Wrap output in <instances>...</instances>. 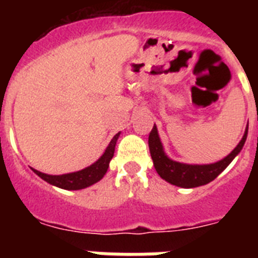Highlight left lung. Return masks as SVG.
<instances>
[{
	"label": "left lung",
	"instance_id": "1",
	"mask_svg": "<svg viewBox=\"0 0 258 258\" xmlns=\"http://www.w3.org/2000/svg\"><path fill=\"white\" fill-rule=\"evenodd\" d=\"M247 134L248 126L238 146L222 160L213 164H203V165L194 164L192 165V164L178 163V161L172 160L166 156L163 145L160 142V138H159V134H157V127L154 125L149 136L150 154H151L157 174L160 175L163 179H165L166 182L183 188L199 187V186L213 181L221 172L226 169L227 165L234 160V157L243 149L245 140H247Z\"/></svg>",
	"mask_w": 258,
	"mask_h": 258
}]
</instances>
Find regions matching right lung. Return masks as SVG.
Listing matches in <instances>:
<instances>
[{"instance_id":"obj_1","label":"right lung","mask_w":258,"mask_h":258,"mask_svg":"<svg viewBox=\"0 0 258 258\" xmlns=\"http://www.w3.org/2000/svg\"><path fill=\"white\" fill-rule=\"evenodd\" d=\"M118 136H120V132L111 140L109 145L107 146L104 154L94 164H92V165L85 168V169L61 175L45 174V173H41L36 169H33V172L40 178L46 181L47 183L54 184V186H56L59 188H64V190H81V188L89 187V186L97 183L98 181H101L103 178V175L106 174L107 169H108L109 161H111V159L113 156V152H115V146L116 142H117Z\"/></svg>"}]
</instances>
